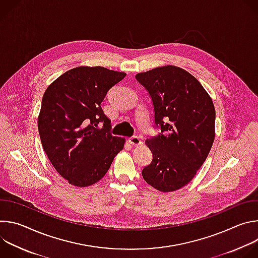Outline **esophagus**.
Returning a JSON list of instances; mask_svg holds the SVG:
<instances>
[{
	"instance_id": "obj_1",
	"label": "esophagus",
	"mask_w": 258,
	"mask_h": 258,
	"mask_svg": "<svg viewBox=\"0 0 258 258\" xmlns=\"http://www.w3.org/2000/svg\"><path fill=\"white\" fill-rule=\"evenodd\" d=\"M128 142H130V144H132L133 146H140V145L142 144V140H141L139 137H137V136L131 137V138L128 139Z\"/></svg>"
}]
</instances>
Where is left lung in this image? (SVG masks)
<instances>
[{"instance_id":"8db88e82","label":"left lung","mask_w":258,"mask_h":258,"mask_svg":"<svg viewBox=\"0 0 258 258\" xmlns=\"http://www.w3.org/2000/svg\"><path fill=\"white\" fill-rule=\"evenodd\" d=\"M154 106L161 133L147 139L152 162L142 175L161 192L186 186L206 160L215 136V109L202 85L185 69L167 65L138 73Z\"/></svg>"}]
</instances>
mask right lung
Here are the masks:
<instances>
[{"label":"right lung","instance_id":"add662e5","mask_svg":"<svg viewBox=\"0 0 258 258\" xmlns=\"http://www.w3.org/2000/svg\"><path fill=\"white\" fill-rule=\"evenodd\" d=\"M125 76L101 66H80L63 73L46 90L38 118L42 145L70 185H94L123 149L125 140L110 133L111 121L101 103Z\"/></svg>","mask_w":258,"mask_h":258}]
</instances>
